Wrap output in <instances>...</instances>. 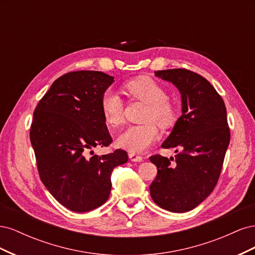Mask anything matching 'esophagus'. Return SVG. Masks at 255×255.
<instances>
[{
    "label": "esophagus",
    "instance_id": "esophagus-1",
    "mask_svg": "<svg viewBox=\"0 0 255 255\" xmlns=\"http://www.w3.org/2000/svg\"><path fill=\"white\" fill-rule=\"evenodd\" d=\"M128 157L132 161H141L143 159L141 155H138V154H135V153H129Z\"/></svg>",
    "mask_w": 255,
    "mask_h": 255
}]
</instances>
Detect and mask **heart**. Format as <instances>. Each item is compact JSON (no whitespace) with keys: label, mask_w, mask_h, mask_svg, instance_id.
Here are the masks:
<instances>
[{"label":"heart","mask_w":255,"mask_h":255,"mask_svg":"<svg viewBox=\"0 0 255 255\" xmlns=\"http://www.w3.org/2000/svg\"><path fill=\"white\" fill-rule=\"evenodd\" d=\"M128 95L138 100L146 107L142 125L130 126L118 137V144L132 153L142 152L157 140L158 128L170 127L176 117V106L167 98V90L149 76H139L125 84ZM100 109L105 123L111 128H118L123 121L122 99L112 90H106L100 100Z\"/></svg>","instance_id":"1"}]
</instances>
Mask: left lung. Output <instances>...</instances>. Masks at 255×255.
<instances>
[{"label": "left lung", "instance_id": "1", "mask_svg": "<svg viewBox=\"0 0 255 255\" xmlns=\"http://www.w3.org/2000/svg\"><path fill=\"white\" fill-rule=\"evenodd\" d=\"M154 73L180 90L183 114L161 144L164 149H176L175 157L150 156L157 167L150 195L161 208L185 213L201 203L217 185L231 136L227 109L221 96L202 75L187 69Z\"/></svg>", "mask_w": 255, "mask_h": 255}]
</instances>
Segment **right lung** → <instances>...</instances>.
Returning a JSON list of instances; mask_svg holds the SVG:
<instances>
[{
    "label": "right lung",
    "instance_id": "1",
    "mask_svg": "<svg viewBox=\"0 0 255 255\" xmlns=\"http://www.w3.org/2000/svg\"><path fill=\"white\" fill-rule=\"evenodd\" d=\"M114 78L101 71H72L52 84L34 111L29 130L38 173L57 201L76 213L89 212L109 199L114 168L128 156L117 149L88 156L113 139L100 109Z\"/></svg>",
    "mask_w": 255,
    "mask_h": 255
}]
</instances>
